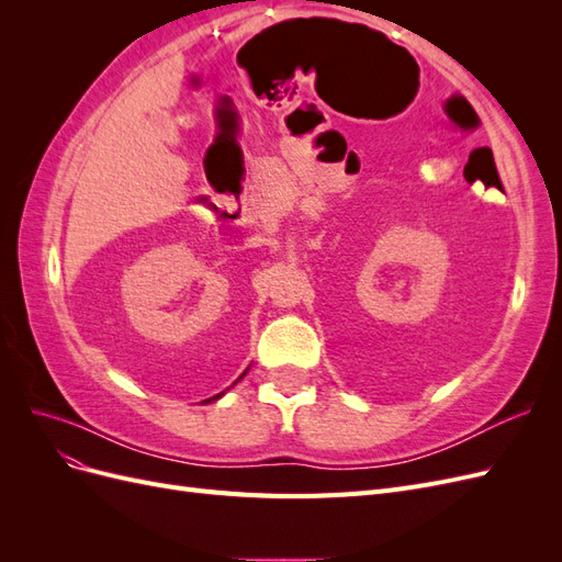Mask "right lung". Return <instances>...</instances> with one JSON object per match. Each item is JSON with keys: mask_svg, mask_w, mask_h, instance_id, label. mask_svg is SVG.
I'll list each match as a JSON object with an SVG mask.
<instances>
[{"mask_svg": "<svg viewBox=\"0 0 562 562\" xmlns=\"http://www.w3.org/2000/svg\"><path fill=\"white\" fill-rule=\"evenodd\" d=\"M244 375H246V372H244ZM244 375H241V378H244ZM241 378H239V380H241ZM223 394H225V391H223ZM223 394H217V396H213V398H209V401H217ZM209 401H206V403H209Z\"/></svg>", "mask_w": 562, "mask_h": 562, "instance_id": "add662e5", "label": "right lung"}]
</instances>
